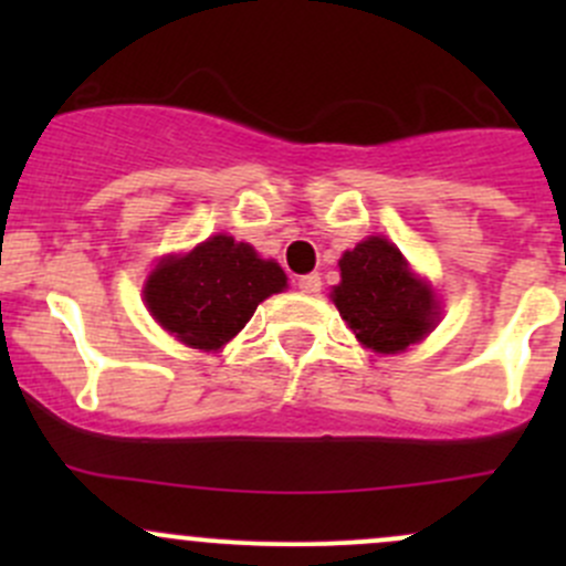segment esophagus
Here are the masks:
<instances>
[{"label":"esophagus","mask_w":566,"mask_h":566,"mask_svg":"<svg viewBox=\"0 0 566 566\" xmlns=\"http://www.w3.org/2000/svg\"><path fill=\"white\" fill-rule=\"evenodd\" d=\"M323 282H319V273H306V276L298 279V290L306 295H317Z\"/></svg>","instance_id":"obj_1"}]
</instances>
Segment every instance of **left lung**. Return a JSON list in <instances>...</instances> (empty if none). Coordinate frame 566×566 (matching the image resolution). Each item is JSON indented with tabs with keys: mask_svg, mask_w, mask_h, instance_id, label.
Instances as JSON below:
<instances>
[{
	"mask_svg": "<svg viewBox=\"0 0 566 566\" xmlns=\"http://www.w3.org/2000/svg\"><path fill=\"white\" fill-rule=\"evenodd\" d=\"M339 271L342 282L331 290V301L369 350L402 353L436 328L441 315L436 293L384 235H369L345 251Z\"/></svg>",
	"mask_w": 566,
	"mask_h": 566,
	"instance_id": "left-lung-1",
	"label": "left lung"
}]
</instances>
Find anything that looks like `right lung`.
Segmentation results:
<instances>
[{
    "instance_id": "1",
    "label": "right lung",
    "mask_w": 566,
    "mask_h": 566,
    "mask_svg": "<svg viewBox=\"0 0 566 566\" xmlns=\"http://www.w3.org/2000/svg\"><path fill=\"white\" fill-rule=\"evenodd\" d=\"M287 287L279 262L232 235H213L188 254H169L145 282V304L164 331L197 350H221L256 306Z\"/></svg>"
}]
</instances>
